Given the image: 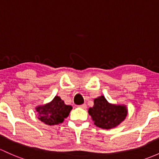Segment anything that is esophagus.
<instances>
[{
    "mask_svg": "<svg viewBox=\"0 0 159 159\" xmlns=\"http://www.w3.org/2000/svg\"><path fill=\"white\" fill-rule=\"evenodd\" d=\"M80 107L81 108H82V109H84V110H86L87 109V105L86 104H81V105H80Z\"/></svg>",
    "mask_w": 159,
    "mask_h": 159,
    "instance_id": "1",
    "label": "esophagus"
}]
</instances>
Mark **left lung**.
<instances>
[{
	"label": "left lung",
	"instance_id": "left-lung-1",
	"mask_svg": "<svg viewBox=\"0 0 159 159\" xmlns=\"http://www.w3.org/2000/svg\"><path fill=\"white\" fill-rule=\"evenodd\" d=\"M128 110L124 105L110 103L104 96H100L93 101V106L88 110L95 126L110 129L116 127L126 119Z\"/></svg>",
	"mask_w": 159,
	"mask_h": 159
}]
</instances>
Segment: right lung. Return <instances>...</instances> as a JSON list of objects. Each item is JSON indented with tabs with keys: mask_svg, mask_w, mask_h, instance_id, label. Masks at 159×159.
Here are the masks:
<instances>
[{
	"mask_svg": "<svg viewBox=\"0 0 159 159\" xmlns=\"http://www.w3.org/2000/svg\"><path fill=\"white\" fill-rule=\"evenodd\" d=\"M71 110L72 107L66 105L58 96L55 97L49 103L36 107L38 113V119L49 126L62 123L68 117Z\"/></svg>",
	"mask_w": 159,
	"mask_h": 159,
	"instance_id": "add662e5",
	"label": "right lung"
}]
</instances>
